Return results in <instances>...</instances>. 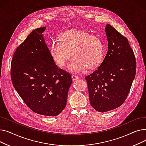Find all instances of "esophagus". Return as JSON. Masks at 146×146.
<instances>
[{
  "mask_svg": "<svg viewBox=\"0 0 146 146\" xmlns=\"http://www.w3.org/2000/svg\"><path fill=\"white\" fill-rule=\"evenodd\" d=\"M78 78H79V77H78V76L74 75V74L72 75V80H77V79H78Z\"/></svg>",
  "mask_w": 146,
  "mask_h": 146,
  "instance_id": "esophagus-1",
  "label": "esophagus"
}]
</instances>
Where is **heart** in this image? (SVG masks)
<instances>
[{"label": "heart", "mask_w": 146, "mask_h": 146, "mask_svg": "<svg viewBox=\"0 0 146 146\" xmlns=\"http://www.w3.org/2000/svg\"><path fill=\"white\" fill-rule=\"evenodd\" d=\"M50 54L59 67H64L70 58H73L68 68L73 73H79L88 67L97 68L104 58V48L98 36L91 35L82 30H72L60 35V42L53 41L50 47Z\"/></svg>", "instance_id": "b5f03b06"}]
</instances>
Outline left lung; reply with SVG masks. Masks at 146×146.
Here are the masks:
<instances>
[{"label": "left lung", "mask_w": 146, "mask_h": 146, "mask_svg": "<svg viewBox=\"0 0 146 146\" xmlns=\"http://www.w3.org/2000/svg\"><path fill=\"white\" fill-rule=\"evenodd\" d=\"M105 33L108 52L99 67L86 76L92 107L104 112L124 102L136 73V61L127 38L111 25Z\"/></svg>", "instance_id": "left-lung-1"}]
</instances>
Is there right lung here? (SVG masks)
<instances>
[{"label": "right lung", "mask_w": 146, "mask_h": 146, "mask_svg": "<svg viewBox=\"0 0 146 146\" xmlns=\"http://www.w3.org/2000/svg\"><path fill=\"white\" fill-rule=\"evenodd\" d=\"M45 27L30 33L17 47L11 62L14 88L33 112L57 116L66 107L70 74L59 68L52 59L42 33Z\"/></svg>", "instance_id": "add662e5"}]
</instances>
